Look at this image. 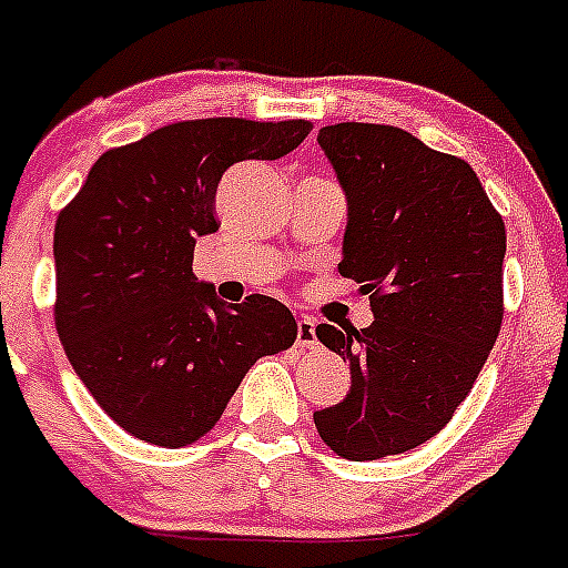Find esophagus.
I'll return each instance as SVG.
<instances>
[{"label":"esophagus","mask_w":568,"mask_h":568,"mask_svg":"<svg viewBox=\"0 0 568 568\" xmlns=\"http://www.w3.org/2000/svg\"><path fill=\"white\" fill-rule=\"evenodd\" d=\"M295 344L304 346V349H313L318 344V338H315V321L310 315H301L298 318V338H295Z\"/></svg>","instance_id":"34e87169"}]
</instances>
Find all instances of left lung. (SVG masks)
<instances>
[{
	"mask_svg": "<svg viewBox=\"0 0 568 568\" xmlns=\"http://www.w3.org/2000/svg\"><path fill=\"white\" fill-rule=\"evenodd\" d=\"M318 144L346 193L338 270L375 321L318 324L353 386L313 418L341 458L378 460L438 435L484 369L504 321L506 227L464 159L406 130L329 124Z\"/></svg>",
	"mask_w": 568,
	"mask_h": 568,
	"instance_id": "left-lung-1",
	"label": "left lung"
}]
</instances>
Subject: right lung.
Returning <instances> with one entry per match:
<instances>
[{
  "instance_id": "obj_1",
  "label": "right lung",
  "mask_w": 568,
  "mask_h": 568,
  "mask_svg": "<svg viewBox=\"0 0 568 568\" xmlns=\"http://www.w3.org/2000/svg\"><path fill=\"white\" fill-rule=\"evenodd\" d=\"M313 124L193 119L99 155L59 213L57 329L88 393L124 433L179 449L204 438L261 355L293 346L270 295L227 307L193 275L215 233V190L235 162H273Z\"/></svg>"
}]
</instances>
